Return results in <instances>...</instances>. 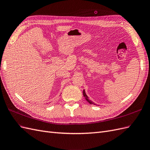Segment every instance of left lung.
Masks as SVG:
<instances>
[{
  "mask_svg": "<svg viewBox=\"0 0 150 150\" xmlns=\"http://www.w3.org/2000/svg\"><path fill=\"white\" fill-rule=\"evenodd\" d=\"M83 96L84 97H85V98H86V100L89 102L90 104H94L95 105V104L93 103V102H92L91 100H89L88 99V97L87 96V95H86V93H85V91H83Z\"/></svg>",
  "mask_w": 150,
  "mask_h": 150,
  "instance_id": "left-lung-1",
  "label": "left lung"
}]
</instances>
